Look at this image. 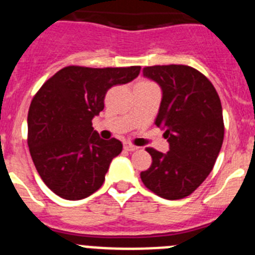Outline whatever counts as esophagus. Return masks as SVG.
<instances>
[{"mask_svg":"<svg viewBox=\"0 0 255 255\" xmlns=\"http://www.w3.org/2000/svg\"><path fill=\"white\" fill-rule=\"evenodd\" d=\"M125 149L127 150V151H136V150H138L140 147H137V146L132 145V143H129V142H126L125 143Z\"/></svg>","mask_w":255,"mask_h":255,"instance_id":"esophagus-1","label":"esophagus"}]
</instances>
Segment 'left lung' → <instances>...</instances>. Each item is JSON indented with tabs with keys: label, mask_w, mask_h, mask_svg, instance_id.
Masks as SVG:
<instances>
[{
	"label": "left lung",
	"mask_w": 255,
	"mask_h": 255,
	"mask_svg": "<svg viewBox=\"0 0 255 255\" xmlns=\"http://www.w3.org/2000/svg\"><path fill=\"white\" fill-rule=\"evenodd\" d=\"M142 73L161 88L155 125L165 130L169 151L147 147L152 163L141 172V180L160 198H186L209 176L222 147L220 96L209 79L191 66H146Z\"/></svg>",
	"instance_id": "left-lung-1"
}]
</instances>
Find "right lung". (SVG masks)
Here are the masks:
<instances>
[{
    "mask_svg": "<svg viewBox=\"0 0 255 255\" xmlns=\"http://www.w3.org/2000/svg\"><path fill=\"white\" fill-rule=\"evenodd\" d=\"M141 66H66L52 75L33 97L28 113L30 156L43 182L66 200H81L100 189L123 145L103 140L92 119L104 109L109 88L126 85Z\"/></svg>",
    "mask_w": 255,
    "mask_h": 255,
    "instance_id": "1",
    "label": "right lung"
}]
</instances>
